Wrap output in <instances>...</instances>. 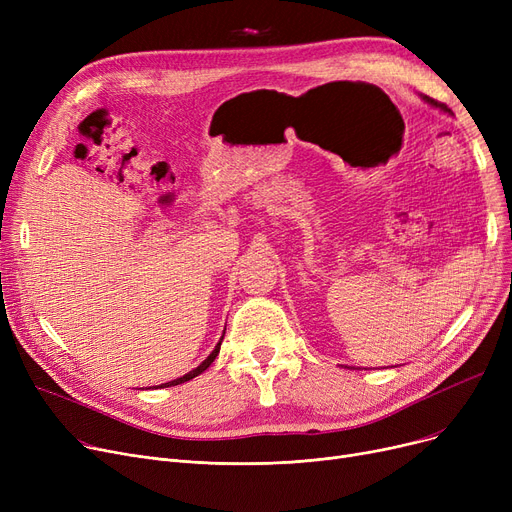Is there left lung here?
Segmentation results:
<instances>
[{"mask_svg": "<svg viewBox=\"0 0 512 512\" xmlns=\"http://www.w3.org/2000/svg\"><path fill=\"white\" fill-rule=\"evenodd\" d=\"M421 97H423V101H425V103H429V105H434V107H440V110H442V112H450V110H448V107H446L444 103H440V101H436V99H432V97H427V95H421Z\"/></svg>", "mask_w": 512, "mask_h": 512, "instance_id": "1", "label": "left lung"}]
</instances>
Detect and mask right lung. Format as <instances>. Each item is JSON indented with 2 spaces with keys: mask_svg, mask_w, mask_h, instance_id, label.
<instances>
[{
  "mask_svg": "<svg viewBox=\"0 0 512 512\" xmlns=\"http://www.w3.org/2000/svg\"><path fill=\"white\" fill-rule=\"evenodd\" d=\"M222 340H224V336L220 338V342H218V346L213 348L211 351V355L197 367V369H193V371H188V373H184L182 378H176V380H172V382H168V384H161V386H157V388H168V386H178V384H184V382H188V380H193V378H197L199 373H203L213 361H215V357H218V353H220V344H222Z\"/></svg>",
  "mask_w": 512,
  "mask_h": 512,
  "instance_id": "add662e5",
  "label": "right lung"
}]
</instances>
